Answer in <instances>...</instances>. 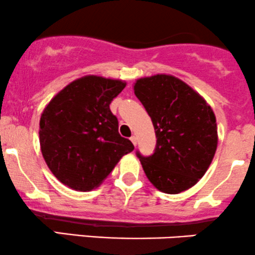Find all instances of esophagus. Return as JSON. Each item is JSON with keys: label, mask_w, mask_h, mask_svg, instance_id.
Listing matches in <instances>:
<instances>
[{"label": "esophagus", "mask_w": 255, "mask_h": 255, "mask_svg": "<svg viewBox=\"0 0 255 255\" xmlns=\"http://www.w3.org/2000/svg\"><path fill=\"white\" fill-rule=\"evenodd\" d=\"M130 141L133 142L134 146H136V136L135 135H131L130 136Z\"/></svg>", "instance_id": "obj_1"}]
</instances>
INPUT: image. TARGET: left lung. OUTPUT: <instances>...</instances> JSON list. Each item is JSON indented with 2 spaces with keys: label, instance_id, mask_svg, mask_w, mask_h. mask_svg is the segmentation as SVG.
<instances>
[{
  "label": "left lung",
  "instance_id": "8db88e82",
  "mask_svg": "<svg viewBox=\"0 0 255 255\" xmlns=\"http://www.w3.org/2000/svg\"><path fill=\"white\" fill-rule=\"evenodd\" d=\"M134 94L155 130L154 152L136 151L147 178L165 194H179L204 176L215 155L217 126L213 109L188 84L173 76L137 79Z\"/></svg>",
  "mask_w": 255,
  "mask_h": 255
}]
</instances>
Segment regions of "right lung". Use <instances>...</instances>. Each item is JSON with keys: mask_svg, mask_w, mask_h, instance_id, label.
I'll use <instances>...</instances> for the list:
<instances>
[{"mask_svg": "<svg viewBox=\"0 0 255 255\" xmlns=\"http://www.w3.org/2000/svg\"><path fill=\"white\" fill-rule=\"evenodd\" d=\"M126 83L87 76L52 98L40 119V147L52 173L77 191L97 188L134 149L109 104Z\"/></svg>", "mask_w": 255, "mask_h": 255, "instance_id": "1", "label": "right lung"}]
</instances>
